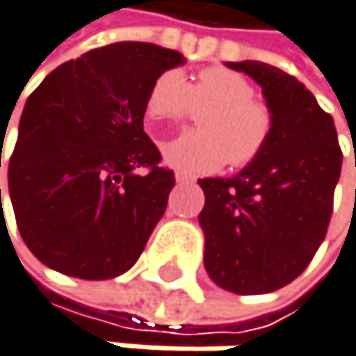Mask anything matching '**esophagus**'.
<instances>
[{
    "instance_id": "1",
    "label": "esophagus",
    "mask_w": 356,
    "mask_h": 356,
    "mask_svg": "<svg viewBox=\"0 0 356 356\" xmlns=\"http://www.w3.org/2000/svg\"><path fill=\"white\" fill-rule=\"evenodd\" d=\"M175 179H177V184H190L194 177L192 175H188V172H184V170H177L175 172Z\"/></svg>"
}]
</instances>
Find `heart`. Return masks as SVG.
Here are the masks:
<instances>
[{
	"instance_id": "heart-1",
	"label": "heart",
	"mask_w": 356,
	"mask_h": 356,
	"mask_svg": "<svg viewBox=\"0 0 356 356\" xmlns=\"http://www.w3.org/2000/svg\"><path fill=\"white\" fill-rule=\"evenodd\" d=\"M198 117V130L186 132L164 145V160L186 172H211L224 162L248 166L269 143L273 115L267 104L254 100L252 83L228 67H204L190 83L177 70H166L147 91L145 111L154 121Z\"/></svg>"
}]
</instances>
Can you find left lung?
Here are the masks:
<instances>
[{
  "mask_svg": "<svg viewBox=\"0 0 356 356\" xmlns=\"http://www.w3.org/2000/svg\"><path fill=\"white\" fill-rule=\"evenodd\" d=\"M263 87L273 115L267 147L230 179H198L204 269L224 291L273 293L299 277L333 213L341 149L333 119L295 76L263 61H228Z\"/></svg>",
  "mask_w": 356,
  "mask_h": 356,
  "instance_id": "1",
  "label": "left lung"
}]
</instances>
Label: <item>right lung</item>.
Returning a JSON list of instances; mask_svg holds the SVG:
<instances>
[{
	"mask_svg": "<svg viewBox=\"0 0 356 356\" xmlns=\"http://www.w3.org/2000/svg\"><path fill=\"white\" fill-rule=\"evenodd\" d=\"M184 61L158 44L115 42L61 63L27 98L8 190L40 263L108 280L138 261L175 186L143 130L145 100Z\"/></svg>",
	"mask_w": 356,
	"mask_h": 356,
	"instance_id": "right-lung-1",
	"label": "right lung"
}]
</instances>
